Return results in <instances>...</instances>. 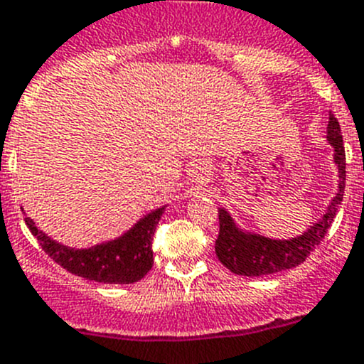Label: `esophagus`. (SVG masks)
Returning a JSON list of instances; mask_svg holds the SVG:
<instances>
[{"label":"esophagus","instance_id":"obj_1","mask_svg":"<svg viewBox=\"0 0 364 364\" xmlns=\"http://www.w3.org/2000/svg\"><path fill=\"white\" fill-rule=\"evenodd\" d=\"M189 176L195 180L196 184H204V182H208L209 180V171L205 166L195 164L191 169H189Z\"/></svg>","mask_w":364,"mask_h":364}]
</instances>
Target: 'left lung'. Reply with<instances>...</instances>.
Segmentation results:
<instances>
[{
    "label": "left lung",
    "mask_w": 364,
    "mask_h": 364,
    "mask_svg": "<svg viewBox=\"0 0 364 364\" xmlns=\"http://www.w3.org/2000/svg\"><path fill=\"white\" fill-rule=\"evenodd\" d=\"M326 141L334 148V162L339 171L338 193L326 208L325 215L314 225H311L309 231L291 240H272L262 235H255V232L243 231L236 225L235 220L225 209H218L220 232L215 243V251L220 262L228 267L229 271L240 276H265L287 271V269H292V267L305 262L309 255L323 242L326 231L334 222L339 204L343 202L346 178V160L341 128H339L338 119L332 113L328 117Z\"/></svg>",
    "instance_id": "obj_1"
}]
</instances>
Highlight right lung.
Listing matches in <instances>:
<instances>
[{
	"mask_svg": "<svg viewBox=\"0 0 364 364\" xmlns=\"http://www.w3.org/2000/svg\"><path fill=\"white\" fill-rule=\"evenodd\" d=\"M164 209L166 205L148 213L122 236L90 249L63 245L36 228L32 218H25V222L30 232L38 238L43 251L63 269L90 282L124 285L139 282L151 271L153 235Z\"/></svg>",
	"mask_w": 364,
	"mask_h": 364,
	"instance_id": "obj_1",
	"label": "right lung"
}]
</instances>
